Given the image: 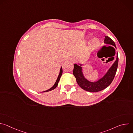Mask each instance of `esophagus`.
Segmentation results:
<instances>
[{
    "label": "esophagus",
    "mask_w": 133,
    "mask_h": 133,
    "mask_svg": "<svg viewBox=\"0 0 133 133\" xmlns=\"http://www.w3.org/2000/svg\"><path fill=\"white\" fill-rule=\"evenodd\" d=\"M71 61L73 63H77L78 62V59L76 58H72Z\"/></svg>",
    "instance_id": "1"
}]
</instances>
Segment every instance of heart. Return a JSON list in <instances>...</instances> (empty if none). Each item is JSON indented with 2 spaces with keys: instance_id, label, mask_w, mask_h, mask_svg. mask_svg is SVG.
Listing matches in <instances>:
<instances>
[{
  "instance_id": "1",
  "label": "heart",
  "mask_w": 133,
  "mask_h": 133,
  "mask_svg": "<svg viewBox=\"0 0 133 133\" xmlns=\"http://www.w3.org/2000/svg\"><path fill=\"white\" fill-rule=\"evenodd\" d=\"M99 43H100V42L99 41V39L98 38H93L90 43V47L91 48V49H95L97 48L99 45Z\"/></svg>"
}]
</instances>
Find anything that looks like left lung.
<instances>
[{"instance_id": "obj_1", "label": "left lung", "mask_w": 133, "mask_h": 133, "mask_svg": "<svg viewBox=\"0 0 133 133\" xmlns=\"http://www.w3.org/2000/svg\"><path fill=\"white\" fill-rule=\"evenodd\" d=\"M104 43L112 45L116 48L114 42L108 36H105ZM118 63V53H117L116 60L114 63L112 64L107 73L104 75V76L96 82H90L87 80L84 76L81 66H78L77 64H74L73 75L76 79L77 84L82 89L90 92L99 91L107 88L112 82L116 73Z\"/></svg>"}]
</instances>
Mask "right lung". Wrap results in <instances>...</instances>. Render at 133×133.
Here are the masks:
<instances>
[{
    "label": "right lung",
    "instance_id": "obj_1",
    "mask_svg": "<svg viewBox=\"0 0 133 133\" xmlns=\"http://www.w3.org/2000/svg\"><path fill=\"white\" fill-rule=\"evenodd\" d=\"M62 73H63V69H62V67H61V70H60V72H59V74L58 76V78H57V79L56 82V83H55V84L54 85V86H53L51 88H50L49 89H48V90H46V91H43V92L49 91L52 90L54 89L57 86L58 84V82H59V80H60L61 77V76H62Z\"/></svg>",
    "mask_w": 133,
    "mask_h": 133
}]
</instances>
